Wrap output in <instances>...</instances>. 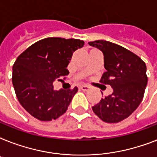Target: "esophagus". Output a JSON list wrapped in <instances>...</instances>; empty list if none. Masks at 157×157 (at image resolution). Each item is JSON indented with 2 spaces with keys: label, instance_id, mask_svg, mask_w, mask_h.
<instances>
[{
  "label": "esophagus",
  "instance_id": "esophagus-1",
  "mask_svg": "<svg viewBox=\"0 0 157 157\" xmlns=\"http://www.w3.org/2000/svg\"><path fill=\"white\" fill-rule=\"evenodd\" d=\"M80 88H81V90H82L87 91V90H89V89H90V86H86V85H85V86H81V87H80Z\"/></svg>",
  "mask_w": 157,
  "mask_h": 157
}]
</instances>
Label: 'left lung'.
<instances>
[{"instance_id":"8db88e82","label":"left lung","mask_w":157,"mask_h":157,"mask_svg":"<svg viewBox=\"0 0 157 157\" xmlns=\"http://www.w3.org/2000/svg\"><path fill=\"white\" fill-rule=\"evenodd\" d=\"M89 45L103 53L104 67L99 82L110 85L112 94L105 96L92 107L103 121L117 123L129 117L144 98L147 83L146 64L138 55L107 40L90 41Z\"/></svg>"}]
</instances>
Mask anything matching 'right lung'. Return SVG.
<instances>
[{
	"instance_id": "1",
	"label": "right lung",
	"mask_w": 157,
	"mask_h": 157,
	"mask_svg": "<svg viewBox=\"0 0 157 157\" xmlns=\"http://www.w3.org/2000/svg\"><path fill=\"white\" fill-rule=\"evenodd\" d=\"M83 40L48 37L18 55L13 65L12 82L18 100L33 117L50 121L66 112L78 88L54 90L53 82L69 74L67 67Z\"/></svg>"
}]
</instances>
